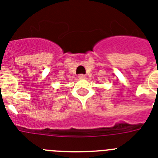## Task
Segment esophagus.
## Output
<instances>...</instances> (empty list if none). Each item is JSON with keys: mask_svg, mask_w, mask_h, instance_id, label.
Instances as JSON below:
<instances>
[{"mask_svg": "<svg viewBox=\"0 0 158 158\" xmlns=\"http://www.w3.org/2000/svg\"><path fill=\"white\" fill-rule=\"evenodd\" d=\"M85 77H86L85 75H83V74H81V75H79V79H85Z\"/></svg>", "mask_w": 158, "mask_h": 158, "instance_id": "1", "label": "esophagus"}]
</instances>
